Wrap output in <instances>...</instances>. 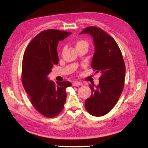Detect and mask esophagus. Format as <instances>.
I'll return each instance as SVG.
<instances>
[{
  "mask_svg": "<svg viewBox=\"0 0 148 148\" xmlns=\"http://www.w3.org/2000/svg\"><path fill=\"white\" fill-rule=\"evenodd\" d=\"M82 83L81 82H74L73 83H72V86H82Z\"/></svg>",
  "mask_w": 148,
  "mask_h": 148,
  "instance_id": "esophagus-1",
  "label": "esophagus"
}]
</instances>
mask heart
Here are the masks:
<instances>
[{
  "label": "heart",
  "instance_id": "b5f03b06",
  "mask_svg": "<svg viewBox=\"0 0 148 148\" xmlns=\"http://www.w3.org/2000/svg\"><path fill=\"white\" fill-rule=\"evenodd\" d=\"M76 49H78L81 47H86L88 48V43L86 41L83 40H79L76 41Z\"/></svg>",
  "mask_w": 148,
  "mask_h": 148
}]
</instances>
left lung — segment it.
<instances>
[{
    "label": "left lung",
    "instance_id": "8db88e82",
    "mask_svg": "<svg viewBox=\"0 0 148 148\" xmlns=\"http://www.w3.org/2000/svg\"><path fill=\"white\" fill-rule=\"evenodd\" d=\"M82 34H89L93 39L91 68L101 74L98 86L89 85L92 93L86 101L85 107L92 116H102L114 107L123 89L124 60L116 42L101 28L87 27Z\"/></svg>",
    "mask_w": 148,
    "mask_h": 148
}]
</instances>
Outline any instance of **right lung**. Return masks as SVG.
Returning a JSON list of instances; mask_svg holds the SVG:
<instances>
[{
    "label": "right lung",
    "mask_w": 148,
    "mask_h": 148,
    "mask_svg": "<svg viewBox=\"0 0 148 148\" xmlns=\"http://www.w3.org/2000/svg\"><path fill=\"white\" fill-rule=\"evenodd\" d=\"M71 32L49 29L37 34L24 53L22 62V83L32 106L44 116L53 117L61 112L66 102L68 81L55 84L47 77L58 64L57 46Z\"/></svg>",
    "instance_id": "right-lung-1"
}]
</instances>
